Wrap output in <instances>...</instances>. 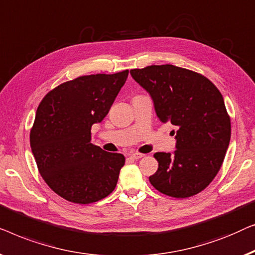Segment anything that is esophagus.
<instances>
[{
    "label": "esophagus",
    "mask_w": 255,
    "mask_h": 255,
    "mask_svg": "<svg viewBox=\"0 0 255 255\" xmlns=\"http://www.w3.org/2000/svg\"><path fill=\"white\" fill-rule=\"evenodd\" d=\"M129 156H130V158H132V159H141L142 157H144L143 153H138V152H131Z\"/></svg>",
    "instance_id": "34e87169"
}]
</instances>
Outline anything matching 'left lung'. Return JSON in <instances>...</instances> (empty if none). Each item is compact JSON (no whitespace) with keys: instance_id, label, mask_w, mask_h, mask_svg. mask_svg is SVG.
<instances>
[{"instance_id":"1","label":"left lung","mask_w":255,"mask_h":255,"mask_svg":"<svg viewBox=\"0 0 255 255\" xmlns=\"http://www.w3.org/2000/svg\"><path fill=\"white\" fill-rule=\"evenodd\" d=\"M130 75L151 97L158 119L177 128V150L153 155L158 170L149 181L172 198L198 194L216 177L230 143L223 96L202 75L172 64L132 69Z\"/></svg>"}]
</instances>
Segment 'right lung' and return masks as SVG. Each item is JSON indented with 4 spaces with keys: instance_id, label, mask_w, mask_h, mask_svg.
<instances>
[{
    "instance_id": "right-lung-1",
    "label": "right lung",
    "mask_w": 255,
    "mask_h": 255,
    "mask_svg": "<svg viewBox=\"0 0 255 255\" xmlns=\"http://www.w3.org/2000/svg\"><path fill=\"white\" fill-rule=\"evenodd\" d=\"M128 70L81 76L48 92L39 105L30 144L38 170L61 198L88 204L116 188L125 157L91 143L92 125L107 116Z\"/></svg>"
}]
</instances>
